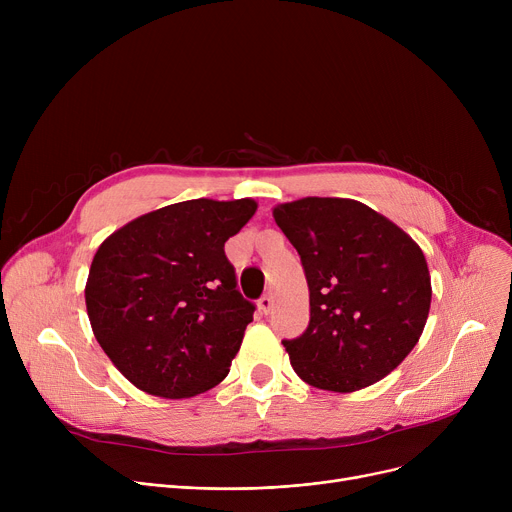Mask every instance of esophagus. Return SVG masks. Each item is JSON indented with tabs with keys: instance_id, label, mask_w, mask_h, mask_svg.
Returning <instances> with one entry per match:
<instances>
[{
	"instance_id": "1",
	"label": "esophagus",
	"mask_w": 512,
	"mask_h": 512,
	"mask_svg": "<svg viewBox=\"0 0 512 512\" xmlns=\"http://www.w3.org/2000/svg\"><path fill=\"white\" fill-rule=\"evenodd\" d=\"M272 305H274L272 294H263V297L259 299V309H261V313H270V311H272Z\"/></svg>"
}]
</instances>
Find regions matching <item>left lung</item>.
Instances as JSON below:
<instances>
[{
    "mask_svg": "<svg viewBox=\"0 0 512 512\" xmlns=\"http://www.w3.org/2000/svg\"><path fill=\"white\" fill-rule=\"evenodd\" d=\"M274 220L301 255L309 286V326L282 340L292 369L332 392L386 378L419 342L432 303L417 242L353 199L282 203Z\"/></svg>",
    "mask_w": 512,
    "mask_h": 512,
    "instance_id": "8db88e82",
    "label": "left lung"
}]
</instances>
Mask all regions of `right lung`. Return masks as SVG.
Returning <instances> with one entry per match:
<instances>
[{
  "label": "right lung",
  "instance_id": "1",
  "mask_svg": "<svg viewBox=\"0 0 512 512\" xmlns=\"http://www.w3.org/2000/svg\"><path fill=\"white\" fill-rule=\"evenodd\" d=\"M257 203L193 199L128 222L97 249L85 288L93 334L139 390L191 398L230 371L255 305L224 253Z\"/></svg>",
  "mask_w": 512,
  "mask_h": 512
}]
</instances>
